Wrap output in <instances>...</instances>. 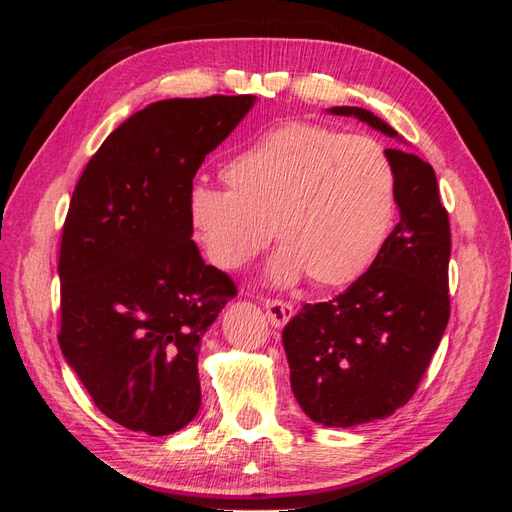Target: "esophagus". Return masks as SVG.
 I'll list each match as a JSON object with an SVG mask.
<instances>
[{
  "label": "esophagus",
  "instance_id": "1",
  "mask_svg": "<svg viewBox=\"0 0 512 512\" xmlns=\"http://www.w3.org/2000/svg\"><path fill=\"white\" fill-rule=\"evenodd\" d=\"M265 309H267V318L273 324V327H284V324L292 318L294 314V305L280 301V299H267L265 301Z\"/></svg>",
  "mask_w": 512,
  "mask_h": 512
}]
</instances>
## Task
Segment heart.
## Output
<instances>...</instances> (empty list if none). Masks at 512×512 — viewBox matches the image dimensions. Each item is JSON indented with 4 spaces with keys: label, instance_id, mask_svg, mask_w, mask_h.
Segmentation results:
<instances>
[{
    "label": "heart",
    "instance_id": "obj_1",
    "mask_svg": "<svg viewBox=\"0 0 512 512\" xmlns=\"http://www.w3.org/2000/svg\"><path fill=\"white\" fill-rule=\"evenodd\" d=\"M228 190L194 185L192 237L215 267L235 271L273 237L277 286L307 273L318 286L354 282L389 235L397 205L393 160L371 136L292 121L222 166Z\"/></svg>",
    "mask_w": 512,
    "mask_h": 512
}]
</instances>
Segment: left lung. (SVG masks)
<instances>
[{
    "label": "left lung",
    "instance_id": "left-lung-1",
    "mask_svg": "<svg viewBox=\"0 0 512 512\" xmlns=\"http://www.w3.org/2000/svg\"><path fill=\"white\" fill-rule=\"evenodd\" d=\"M374 130L401 136L359 106H333ZM397 173L399 222L371 267L327 303H307L282 333L290 386L324 427H354L406 406L451 316V226L431 164L386 149Z\"/></svg>",
    "mask_w": 512,
    "mask_h": 512
}]
</instances>
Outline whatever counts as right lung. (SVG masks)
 <instances>
[{
    "mask_svg": "<svg viewBox=\"0 0 512 512\" xmlns=\"http://www.w3.org/2000/svg\"><path fill=\"white\" fill-rule=\"evenodd\" d=\"M254 102H153L111 132L74 188L59 346L100 412L126 429L168 436L200 408V342L237 286L200 258L185 205L207 153Z\"/></svg>",
    "mask_w": 512,
    "mask_h": 512,
    "instance_id": "add662e5",
    "label": "right lung"
}]
</instances>
